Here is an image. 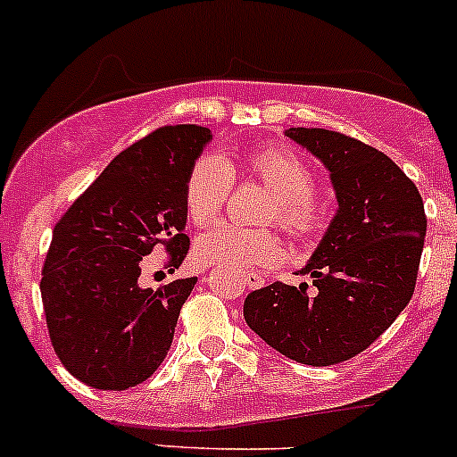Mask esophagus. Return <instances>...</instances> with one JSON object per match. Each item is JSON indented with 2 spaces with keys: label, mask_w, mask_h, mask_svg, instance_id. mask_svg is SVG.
<instances>
[{
  "label": "esophagus",
  "mask_w": 457,
  "mask_h": 457,
  "mask_svg": "<svg viewBox=\"0 0 457 457\" xmlns=\"http://www.w3.org/2000/svg\"><path fill=\"white\" fill-rule=\"evenodd\" d=\"M243 283H245L250 289H258L265 285V280H262V276H258V274H245L243 276Z\"/></svg>",
  "instance_id": "obj_1"
}]
</instances>
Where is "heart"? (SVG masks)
<instances>
[{
  "instance_id": "b5f03b06",
  "label": "heart",
  "mask_w": 457,
  "mask_h": 457,
  "mask_svg": "<svg viewBox=\"0 0 457 457\" xmlns=\"http://www.w3.org/2000/svg\"><path fill=\"white\" fill-rule=\"evenodd\" d=\"M247 172L276 195L270 219L294 237H307L318 225L314 196L316 177L303 156L287 147L256 150L243 161ZM234 186V172L219 154H205L190 168L183 187L186 212L195 225H210L223 212ZM196 254L205 265L247 271L280 261L283 247L276 234L223 223L196 241Z\"/></svg>"
}]
</instances>
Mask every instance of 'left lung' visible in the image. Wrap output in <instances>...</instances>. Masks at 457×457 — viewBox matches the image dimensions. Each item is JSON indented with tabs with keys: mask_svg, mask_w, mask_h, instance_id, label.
Listing matches in <instances>:
<instances>
[{
	"mask_svg": "<svg viewBox=\"0 0 457 457\" xmlns=\"http://www.w3.org/2000/svg\"><path fill=\"white\" fill-rule=\"evenodd\" d=\"M285 137L329 172L338 210L301 270L298 287L271 283L247 294L243 316L270 347L312 367L336 365L367 349L411 301L425 247V203L411 179L367 143L322 128Z\"/></svg>",
	"mask_w": 457,
	"mask_h": 457,
	"instance_id": "1",
	"label": "left lung"
}]
</instances>
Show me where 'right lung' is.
<instances>
[{"instance_id": "add662e5", "label": "right lung", "mask_w": 457, "mask_h": 457, "mask_svg": "<svg viewBox=\"0 0 457 457\" xmlns=\"http://www.w3.org/2000/svg\"><path fill=\"white\" fill-rule=\"evenodd\" d=\"M210 141V128H159L114 156L54 225L41 301L59 361L87 386L130 389L168 356L196 276L150 289L141 265L159 245L172 267L187 256L183 187Z\"/></svg>"}]
</instances>
